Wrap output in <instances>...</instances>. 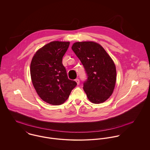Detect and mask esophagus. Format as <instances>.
<instances>
[{
  "instance_id": "34e87169",
  "label": "esophagus",
  "mask_w": 150,
  "mask_h": 150,
  "mask_svg": "<svg viewBox=\"0 0 150 150\" xmlns=\"http://www.w3.org/2000/svg\"><path fill=\"white\" fill-rule=\"evenodd\" d=\"M75 81H76V82L77 83V84L78 85L80 84V80H79V79H76L75 80Z\"/></svg>"
}]
</instances>
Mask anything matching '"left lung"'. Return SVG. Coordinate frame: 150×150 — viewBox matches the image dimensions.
Here are the masks:
<instances>
[{"label": "left lung", "mask_w": 150, "mask_h": 150, "mask_svg": "<svg viewBox=\"0 0 150 150\" xmlns=\"http://www.w3.org/2000/svg\"><path fill=\"white\" fill-rule=\"evenodd\" d=\"M72 50L84 66L87 79L83 89L93 103L105 102L112 95L116 82L115 66L105 49L93 42L74 43Z\"/></svg>", "instance_id": "left-lung-1"}]
</instances>
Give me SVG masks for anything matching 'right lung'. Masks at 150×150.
Returning <instances> with one entry per match:
<instances>
[{
    "label": "right lung",
    "mask_w": 150,
    "mask_h": 150,
    "mask_svg": "<svg viewBox=\"0 0 150 150\" xmlns=\"http://www.w3.org/2000/svg\"><path fill=\"white\" fill-rule=\"evenodd\" d=\"M70 42L55 41L47 44L34 55L30 64L33 86L40 98L52 105H60L68 99L77 83L69 80L63 57Z\"/></svg>",
    "instance_id": "right-lung-1"
}]
</instances>
